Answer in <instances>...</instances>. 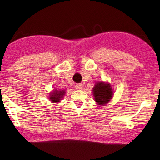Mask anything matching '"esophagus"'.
<instances>
[{
    "label": "esophagus",
    "mask_w": 160,
    "mask_h": 160,
    "mask_svg": "<svg viewBox=\"0 0 160 160\" xmlns=\"http://www.w3.org/2000/svg\"><path fill=\"white\" fill-rule=\"evenodd\" d=\"M76 89H82V87H83V86H82V84H77L76 85Z\"/></svg>",
    "instance_id": "34e87169"
}]
</instances>
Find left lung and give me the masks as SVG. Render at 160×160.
<instances>
[{"label": "left lung", "instance_id": "8db88e82", "mask_svg": "<svg viewBox=\"0 0 160 160\" xmlns=\"http://www.w3.org/2000/svg\"><path fill=\"white\" fill-rule=\"evenodd\" d=\"M93 93L95 97L94 99L97 102V103L103 105L106 104L110 101L113 96V91L109 84L100 82H98L93 87Z\"/></svg>", "mask_w": 160, "mask_h": 160}]
</instances>
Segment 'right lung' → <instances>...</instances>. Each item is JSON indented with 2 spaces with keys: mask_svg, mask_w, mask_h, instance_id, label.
Wrapping results in <instances>:
<instances>
[{
  "mask_svg": "<svg viewBox=\"0 0 160 160\" xmlns=\"http://www.w3.org/2000/svg\"><path fill=\"white\" fill-rule=\"evenodd\" d=\"M64 91H55L53 92V93L52 94V96H50V100H52L53 103L56 102H60V99L62 98L64 96Z\"/></svg>",
  "mask_w": 160,
  "mask_h": 160,
  "instance_id": "1",
  "label": "right lung"
}]
</instances>
